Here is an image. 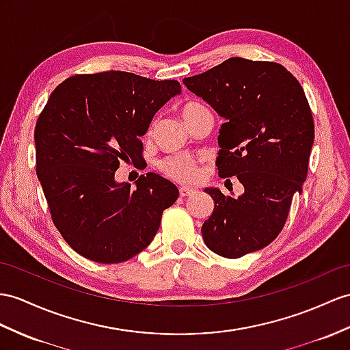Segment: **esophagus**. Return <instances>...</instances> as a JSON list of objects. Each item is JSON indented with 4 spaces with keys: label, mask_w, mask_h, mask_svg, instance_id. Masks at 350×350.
I'll use <instances>...</instances> for the list:
<instances>
[{
    "label": "esophagus",
    "mask_w": 350,
    "mask_h": 350,
    "mask_svg": "<svg viewBox=\"0 0 350 350\" xmlns=\"http://www.w3.org/2000/svg\"><path fill=\"white\" fill-rule=\"evenodd\" d=\"M194 193H196V190L191 189V187H185V185L180 187V194L183 196V198H185V196H191Z\"/></svg>",
    "instance_id": "obj_1"
}]
</instances>
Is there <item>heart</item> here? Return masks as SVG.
I'll list each match as a JSON object with an SVG mask.
<instances>
[{
    "instance_id": "b5f03b06",
    "label": "heart",
    "mask_w": 350,
    "mask_h": 350,
    "mask_svg": "<svg viewBox=\"0 0 350 350\" xmlns=\"http://www.w3.org/2000/svg\"><path fill=\"white\" fill-rule=\"evenodd\" d=\"M200 108H203L200 104L191 102V104H187L183 108L181 116H183V118H185V117L191 116L193 113H196V111ZM159 167L166 176L172 178V180H175L178 183H194L199 178L198 160L193 159L191 156H187V154L166 157L160 161Z\"/></svg>"
}]
</instances>
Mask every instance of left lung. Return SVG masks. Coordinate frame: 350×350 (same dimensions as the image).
<instances>
[{
    "label": "left lung",
    "instance_id": "1",
    "mask_svg": "<svg viewBox=\"0 0 350 350\" xmlns=\"http://www.w3.org/2000/svg\"><path fill=\"white\" fill-rule=\"evenodd\" d=\"M184 86L223 117L218 175L237 176L233 198L208 187L214 212L202 226L211 251L239 258L273 242L308 176L314 139L309 102L295 77L275 62L230 57Z\"/></svg>",
    "mask_w": 350,
    "mask_h": 350
}]
</instances>
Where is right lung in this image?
<instances>
[{"mask_svg":"<svg viewBox=\"0 0 350 350\" xmlns=\"http://www.w3.org/2000/svg\"><path fill=\"white\" fill-rule=\"evenodd\" d=\"M180 93L175 80L105 71L70 77L50 95L33 133L37 176L56 228L83 257L122 262L154 239L176 185L148 172L131 189L116 170L141 157L139 138Z\"/></svg>","mask_w":350,"mask_h":350,"instance_id":"1","label":"right lung"}]
</instances>
